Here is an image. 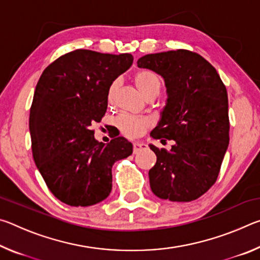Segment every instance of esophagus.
Masks as SVG:
<instances>
[{"label": "esophagus", "mask_w": 260, "mask_h": 260, "mask_svg": "<svg viewBox=\"0 0 260 260\" xmlns=\"http://www.w3.org/2000/svg\"><path fill=\"white\" fill-rule=\"evenodd\" d=\"M147 148V144L144 142H141V141H135L133 143V152L138 153L139 151L143 150V149Z\"/></svg>", "instance_id": "1"}]
</instances>
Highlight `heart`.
Returning <instances> with one entry per match:
<instances>
[{
    "instance_id": "obj_1",
    "label": "heart",
    "mask_w": 260,
    "mask_h": 260,
    "mask_svg": "<svg viewBox=\"0 0 260 260\" xmlns=\"http://www.w3.org/2000/svg\"><path fill=\"white\" fill-rule=\"evenodd\" d=\"M134 83L138 89L146 98L157 96L160 90V79L155 72L150 70H139L134 74ZM116 83H112L109 90V101L112 100ZM152 125V120L148 117L129 116V114H121L117 118L118 128L124 135L128 138H136L143 133L144 131Z\"/></svg>"
}]
</instances>
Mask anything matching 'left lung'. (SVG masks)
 I'll use <instances>...</instances> for the list:
<instances>
[{
  "label": "left lung",
  "mask_w": 260,
  "mask_h": 260,
  "mask_svg": "<svg viewBox=\"0 0 260 260\" xmlns=\"http://www.w3.org/2000/svg\"><path fill=\"white\" fill-rule=\"evenodd\" d=\"M164 79L167 100L151 138L173 141L170 151L149 144L157 161L149 171L152 192L161 200L190 202L213 186L230 143L226 87L196 52L179 49L138 60Z\"/></svg>",
  "instance_id": "left-lung-1"
}]
</instances>
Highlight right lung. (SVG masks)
I'll list each match as a JSON object with an SVG mask.
<instances>
[{"label":"right lung","instance_id":"add662e5","mask_svg":"<svg viewBox=\"0 0 260 260\" xmlns=\"http://www.w3.org/2000/svg\"><path fill=\"white\" fill-rule=\"evenodd\" d=\"M132 64L131 54L78 49L57 58L39 79L29 111L33 158L49 190L65 204L104 201L113 164L133 152L122 136L103 144L91 131L107 112L112 82Z\"/></svg>","mask_w":260,"mask_h":260}]
</instances>
